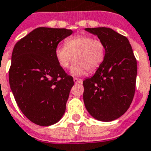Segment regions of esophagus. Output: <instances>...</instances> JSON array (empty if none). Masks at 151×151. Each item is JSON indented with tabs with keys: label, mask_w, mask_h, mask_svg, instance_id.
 <instances>
[{
	"label": "esophagus",
	"mask_w": 151,
	"mask_h": 151,
	"mask_svg": "<svg viewBox=\"0 0 151 151\" xmlns=\"http://www.w3.org/2000/svg\"><path fill=\"white\" fill-rule=\"evenodd\" d=\"M73 81H74V83H81L82 81L81 80V79H79V78H73Z\"/></svg>",
	"instance_id": "esophagus-1"
}]
</instances>
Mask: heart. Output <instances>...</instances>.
I'll return each instance as SVG.
<instances>
[{
	"label": "heart",
	"instance_id": "b5f03b06",
	"mask_svg": "<svg viewBox=\"0 0 151 151\" xmlns=\"http://www.w3.org/2000/svg\"><path fill=\"white\" fill-rule=\"evenodd\" d=\"M106 50L104 42L88 35H78L65 40V46H58L55 56L58 65L66 69L74 58L70 73L81 76L88 71L96 70L105 59Z\"/></svg>",
	"mask_w": 151,
	"mask_h": 151
}]
</instances>
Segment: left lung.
Listing matches in <instances>:
<instances>
[{"mask_svg":"<svg viewBox=\"0 0 151 151\" xmlns=\"http://www.w3.org/2000/svg\"><path fill=\"white\" fill-rule=\"evenodd\" d=\"M105 46L102 65L83 81V100L94 119L109 122L123 116L135 91L137 62L127 38L109 27L85 28Z\"/></svg>","mask_w":151,"mask_h":151,"instance_id":"1","label":"left lung"}]
</instances>
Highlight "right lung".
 <instances>
[{
  "mask_svg": "<svg viewBox=\"0 0 151 151\" xmlns=\"http://www.w3.org/2000/svg\"><path fill=\"white\" fill-rule=\"evenodd\" d=\"M73 33L65 28L38 27L15 45L9 84L17 105L27 119L40 126L59 121L73 86V79L58 65V44Z\"/></svg>",
  "mask_w": 151,
  "mask_h": 151,
  "instance_id": "right-lung-1",
  "label": "right lung"
}]
</instances>
